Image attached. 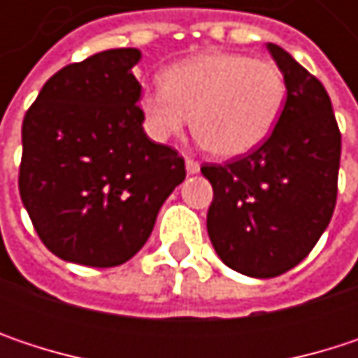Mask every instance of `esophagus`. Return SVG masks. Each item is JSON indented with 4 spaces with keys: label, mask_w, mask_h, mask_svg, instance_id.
<instances>
[{
    "label": "esophagus",
    "mask_w": 358,
    "mask_h": 358,
    "mask_svg": "<svg viewBox=\"0 0 358 358\" xmlns=\"http://www.w3.org/2000/svg\"><path fill=\"white\" fill-rule=\"evenodd\" d=\"M201 170V166H199V162H194V159H190V157H186V172L188 174H196Z\"/></svg>",
    "instance_id": "esophagus-1"
}]
</instances>
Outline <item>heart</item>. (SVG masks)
<instances>
[{"label": "heart", "mask_w": 358, "mask_h": 358, "mask_svg": "<svg viewBox=\"0 0 358 358\" xmlns=\"http://www.w3.org/2000/svg\"><path fill=\"white\" fill-rule=\"evenodd\" d=\"M286 91V78L273 62L207 51L172 64L164 72V87L149 89L141 103L153 136H176L192 115L201 147L232 159L269 136Z\"/></svg>", "instance_id": "heart-1"}]
</instances>
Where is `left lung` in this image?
<instances>
[{"instance_id": "8db88e82", "label": "left lung", "mask_w": 358, "mask_h": 358, "mask_svg": "<svg viewBox=\"0 0 358 358\" xmlns=\"http://www.w3.org/2000/svg\"><path fill=\"white\" fill-rule=\"evenodd\" d=\"M267 49L288 89L271 134L247 155L201 168L213 186L211 245L250 278L282 275L317 245L336 207L342 149L322 83L282 47Z\"/></svg>"}]
</instances>
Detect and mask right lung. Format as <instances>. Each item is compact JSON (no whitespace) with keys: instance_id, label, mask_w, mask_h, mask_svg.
Returning a JSON list of instances; mask_svg holds the SVG:
<instances>
[{"instance_id":"right-lung-1","label":"right lung","mask_w":358,"mask_h":358,"mask_svg":"<svg viewBox=\"0 0 358 358\" xmlns=\"http://www.w3.org/2000/svg\"><path fill=\"white\" fill-rule=\"evenodd\" d=\"M138 59L124 47L68 64L24 115L20 196L43 245L64 261L126 263L186 178L178 151L143 130Z\"/></svg>"}]
</instances>
